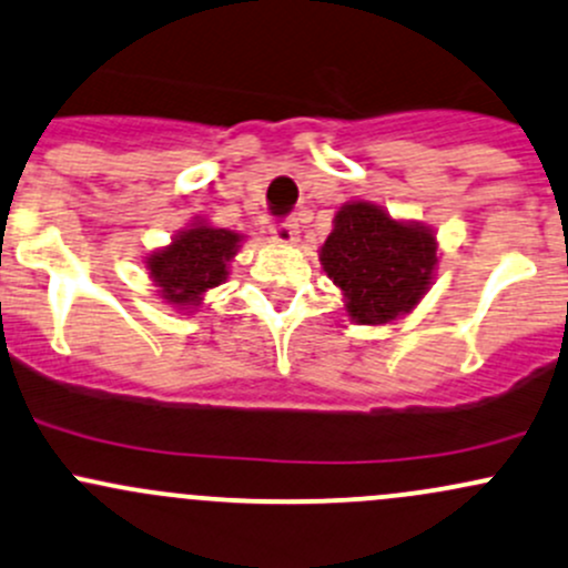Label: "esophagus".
Returning <instances> with one entry per match:
<instances>
[{"label": "esophagus", "instance_id": "esophagus-1", "mask_svg": "<svg viewBox=\"0 0 568 568\" xmlns=\"http://www.w3.org/2000/svg\"><path fill=\"white\" fill-rule=\"evenodd\" d=\"M268 234L277 244H294L300 239V225H296V220H274Z\"/></svg>", "mask_w": 568, "mask_h": 568}]
</instances>
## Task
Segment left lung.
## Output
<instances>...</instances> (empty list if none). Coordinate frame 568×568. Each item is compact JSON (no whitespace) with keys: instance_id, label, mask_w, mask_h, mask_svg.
<instances>
[{"instance_id":"1","label":"left lung","mask_w":568,"mask_h":568,"mask_svg":"<svg viewBox=\"0 0 568 568\" xmlns=\"http://www.w3.org/2000/svg\"><path fill=\"white\" fill-rule=\"evenodd\" d=\"M438 242L422 223L394 220L381 206L351 201L334 214L318 258L356 324H392L433 285Z\"/></svg>"}]
</instances>
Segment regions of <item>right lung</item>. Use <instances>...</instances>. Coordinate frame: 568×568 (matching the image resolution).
Segmentation results:
<instances>
[{
	"label": "right lung",
	"instance_id": "1",
	"mask_svg": "<svg viewBox=\"0 0 568 568\" xmlns=\"http://www.w3.org/2000/svg\"><path fill=\"white\" fill-rule=\"evenodd\" d=\"M242 236L234 231L214 229L206 220H195L179 231L174 242L154 250L146 268L158 294L179 310H195L209 288H217L229 277L231 258L239 253Z\"/></svg>",
	"mask_w": 568,
	"mask_h": 568
}]
</instances>
